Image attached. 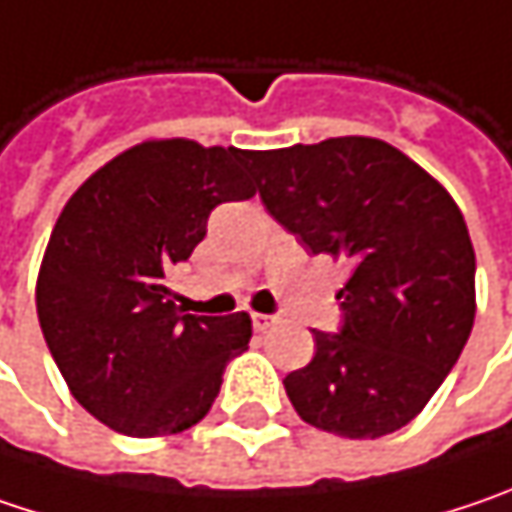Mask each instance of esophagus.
<instances>
[{"label":"esophagus","mask_w":512,"mask_h":512,"mask_svg":"<svg viewBox=\"0 0 512 512\" xmlns=\"http://www.w3.org/2000/svg\"><path fill=\"white\" fill-rule=\"evenodd\" d=\"M281 318L278 316H263V313H252V324H255V330L257 333H266L269 327H275Z\"/></svg>","instance_id":"obj_1"}]
</instances>
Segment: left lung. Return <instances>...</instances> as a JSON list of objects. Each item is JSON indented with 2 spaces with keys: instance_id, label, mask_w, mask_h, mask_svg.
Listing matches in <instances>:
<instances>
[{
  "instance_id": "1",
  "label": "left lung",
  "mask_w": 512,
  "mask_h": 512,
  "mask_svg": "<svg viewBox=\"0 0 512 512\" xmlns=\"http://www.w3.org/2000/svg\"><path fill=\"white\" fill-rule=\"evenodd\" d=\"M266 211L313 255L345 260V327L318 333L284 379L298 417L374 440L411 423L452 371L475 321V249L449 191L368 136L249 153Z\"/></svg>"
}]
</instances>
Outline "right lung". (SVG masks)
<instances>
[{
	"label": "right lung",
	"instance_id": "1",
	"mask_svg": "<svg viewBox=\"0 0 512 512\" xmlns=\"http://www.w3.org/2000/svg\"><path fill=\"white\" fill-rule=\"evenodd\" d=\"M249 150L153 138L98 167L51 228L37 316L72 397L127 437L179 435L220 394L252 318L191 316L167 275L205 237L208 214L255 196Z\"/></svg>",
	"mask_w": 512,
	"mask_h": 512
}]
</instances>
